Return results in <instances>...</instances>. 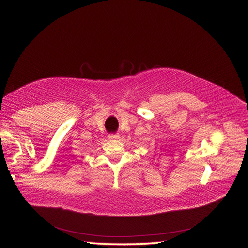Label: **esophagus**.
<instances>
[{
    "label": "esophagus",
    "mask_w": 248,
    "mask_h": 248,
    "mask_svg": "<svg viewBox=\"0 0 248 248\" xmlns=\"http://www.w3.org/2000/svg\"><path fill=\"white\" fill-rule=\"evenodd\" d=\"M119 136L117 134H112V135H109V139L110 140H115V139H117Z\"/></svg>",
    "instance_id": "34e87169"
}]
</instances>
